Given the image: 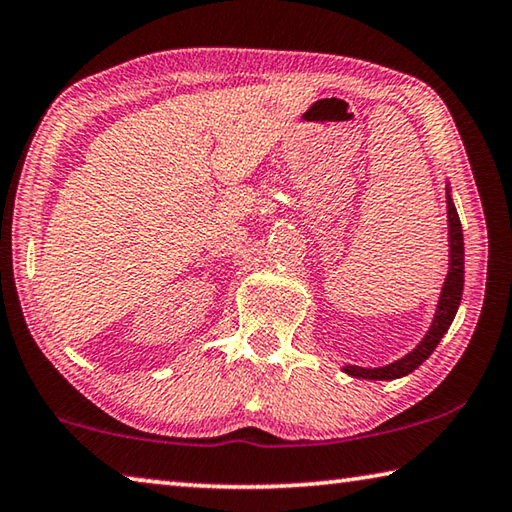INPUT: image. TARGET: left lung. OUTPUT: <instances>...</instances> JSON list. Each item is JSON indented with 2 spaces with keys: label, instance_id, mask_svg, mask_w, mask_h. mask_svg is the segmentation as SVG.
<instances>
[{
  "label": "left lung",
  "instance_id": "obj_1",
  "mask_svg": "<svg viewBox=\"0 0 512 512\" xmlns=\"http://www.w3.org/2000/svg\"><path fill=\"white\" fill-rule=\"evenodd\" d=\"M447 219H449V273L445 277L443 291H440L436 316H433V323L429 327L427 336H424L413 352H409L406 357L397 359L393 363H388V366H381V368L345 366L343 370L348 372V375L359 377V379H397V377L409 375V372L422 366L424 359H429V354L436 350V345L445 336L449 325H452L456 309L461 305V296H463L465 248H463L461 219H458V212L452 203V196H449V189H447Z\"/></svg>",
  "mask_w": 512,
  "mask_h": 512
}]
</instances>
